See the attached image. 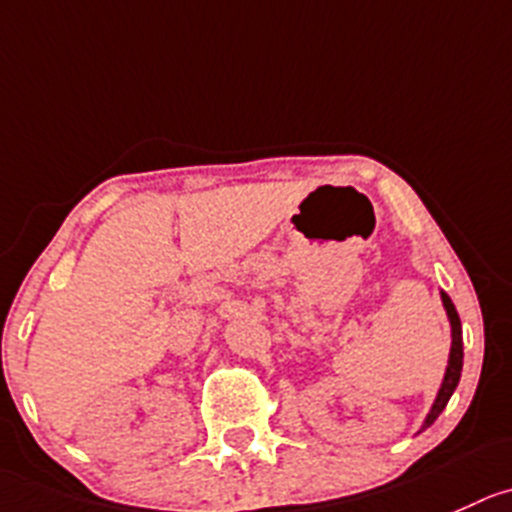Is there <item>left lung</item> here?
<instances>
[{
	"instance_id": "1",
	"label": "left lung",
	"mask_w": 512,
	"mask_h": 512,
	"mask_svg": "<svg viewBox=\"0 0 512 512\" xmlns=\"http://www.w3.org/2000/svg\"><path fill=\"white\" fill-rule=\"evenodd\" d=\"M442 304H445L447 316H450V326H452V349H450V362H447V372H445V382H442L440 394H437L435 405H432V412L427 415L425 427H430L432 422L440 417V412L445 410L447 402H450L452 392H455L457 382H460V372H462V326H460V316H457L455 304L450 301V296L442 291ZM422 427V430H425Z\"/></svg>"
}]
</instances>
